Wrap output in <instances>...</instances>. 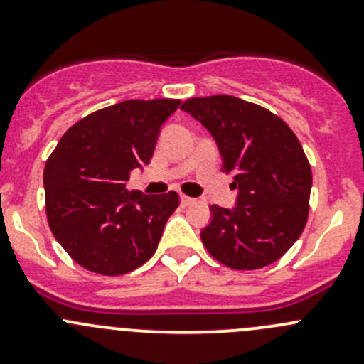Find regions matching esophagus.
<instances>
[{"label":"esophagus","instance_id":"34e87169","mask_svg":"<svg viewBox=\"0 0 364 364\" xmlns=\"http://www.w3.org/2000/svg\"><path fill=\"white\" fill-rule=\"evenodd\" d=\"M179 200H181L183 208H186V205L196 203V199H192V197H188V196H181V197H179Z\"/></svg>","mask_w":364,"mask_h":364}]
</instances>
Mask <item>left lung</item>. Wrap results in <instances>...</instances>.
<instances>
[{"mask_svg":"<svg viewBox=\"0 0 364 364\" xmlns=\"http://www.w3.org/2000/svg\"><path fill=\"white\" fill-rule=\"evenodd\" d=\"M215 137L222 171L237 188L234 209L213 204L200 232L205 250L230 269L277 262L303 232L310 211L311 167L299 139L277 114L230 95L181 104Z\"/></svg>","mask_w":364,"mask_h":364,"instance_id":"1","label":"left lung"}]
</instances>
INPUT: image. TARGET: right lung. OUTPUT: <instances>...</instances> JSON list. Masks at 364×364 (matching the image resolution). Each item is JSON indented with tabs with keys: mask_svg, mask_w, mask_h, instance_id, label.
Masks as SVG:
<instances>
[{
	"mask_svg": "<svg viewBox=\"0 0 364 364\" xmlns=\"http://www.w3.org/2000/svg\"><path fill=\"white\" fill-rule=\"evenodd\" d=\"M181 100H124L87 114L60 139L43 168L47 222L58 243L91 273L117 277L156 252L176 192H128L130 171L149 164L161 123Z\"/></svg>",
	"mask_w": 364,
	"mask_h": 364,
	"instance_id": "1",
	"label": "right lung"
}]
</instances>
